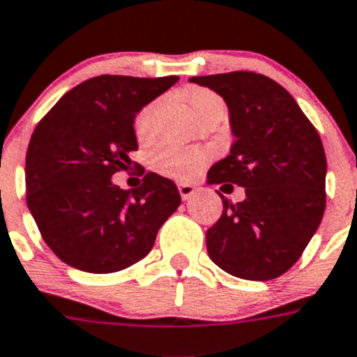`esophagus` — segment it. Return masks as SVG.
Wrapping results in <instances>:
<instances>
[{
	"label": "esophagus",
	"mask_w": 357,
	"mask_h": 357,
	"mask_svg": "<svg viewBox=\"0 0 357 357\" xmlns=\"http://www.w3.org/2000/svg\"><path fill=\"white\" fill-rule=\"evenodd\" d=\"M178 188H179V194H181V197H183L185 202L190 199V197L197 192L196 185H190V183H178Z\"/></svg>",
	"instance_id": "esophagus-1"
}]
</instances>
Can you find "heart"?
Masks as SVG:
<instances>
[{"label":"heart","instance_id":"obj_1","mask_svg":"<svg viewBox=\"0 0 357 357\" xmlns=\"http://www.w3.org/2000/svg\"><path fill=\"white\" fill-rule=\"evenodd\" d=\"M183 101L187 105L188 112L192 114L194 118L206 109L221 105V100L214 92L206 91V89H188L183 92ZM155 112H158V103H149L143 107L142 112L136 116L134 128H136L137 137H146L151 134L152 123H154ZM206 161V152L199 149H178V146H160L158 151L152 154V167L160 174L170 176L176 179H188L192 178L197 170L202 169Z\"/></svg>","mask_w":357,"mask_h":357}]
</instances>
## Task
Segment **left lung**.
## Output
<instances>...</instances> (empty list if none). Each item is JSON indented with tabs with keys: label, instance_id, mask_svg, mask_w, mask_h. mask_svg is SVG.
<instances>
[{
	"label": "left lung",
	"instance_id": "1",
	"mask_svg": "<svg viewBox=\"0 0 357 357\" xmlns=\"http://www.w3.org/2000/svg\"><path fill=\"white\" fill-rule=\"evenodd\" d=\"M188 82L223 98L234 136L230 154L212 165L206 183L245 188L239 203L215 190L223 212L206 230L208 256L241 280H274L301 257L323 220L321 137L294 98L263 74L238 70Z\"/></svg>",
	"mask_w": 357,
	"mask_h": 357
}]
</instances>
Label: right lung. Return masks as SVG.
<instances>
[{"label":"right lung","mask_w":357,"mask_h":357,"mask_svg":"<svg viewBox=\"0 0 357 357\" xmlns=\"http://www.w3.org/2000/svg\"><path fill=\"white\" fill-rule=\"evenodd\" d=\"M178 79L91 77L38 123L26 151V205L45 243L68 266L110 274L134 265L181 203L176 183L160 174H145L132 192L110 179L132 165L137 112Z\"/></svg>","instance_id":"1"}]
</instances>
